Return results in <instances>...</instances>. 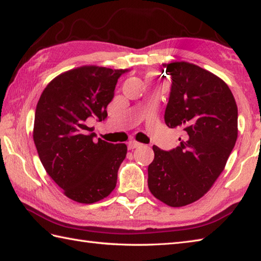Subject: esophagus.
<instances>
[{"label":"esophagus","instance_id":"esophagus-1","mask_svg":"<svg viewBox=\"0 0 261 261\" xmlns=\"http://www.w3.org/2000/svg\"><path fill=\"white\" fill-rule=\"evenodd\" d=\"M139 147H141V143L136 140H129V142H127V148H129L130 150H134V149Z\"/></svg>","mask_w":261,"mask_h":261}]
</instances>
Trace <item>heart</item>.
Masks as SVG:
<instances>
[{
	"label": "heart",
	"instance_id": "1",
	"mask_svg": "<svg viewBox=\"0 0 261 261\" xmlns=\"http://www.w3.org/2000/svg\"><path fill=\"white\" fill-rule=\"evenodd\" d=\"M153 77H154V75H153V74H149V75H148V79H149V80H152Z\"/></svg>",
	"mask_w": 261,
	"mask_h": 261
}]
</instances>
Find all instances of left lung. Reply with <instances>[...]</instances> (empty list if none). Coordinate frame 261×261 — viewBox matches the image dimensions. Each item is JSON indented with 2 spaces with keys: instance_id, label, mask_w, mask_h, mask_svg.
<instances>
[{
  "instance_id": "obj_1",
  "label": "left lung",
  "mask_w": 261,
  "mask_h": 261,
  "mask_svg": "<svg viewBox=\"0 0 261 261\" xmlns=\"http://www.w3.org/2000/svg\"><path fill=\"white\" fill-rule=\"evenodd\" d=\"M163 66L173 81L165 122L184 136L170 151L152 147L148 187L180 207L204 196L223 171L238 138V108L229 86L211 71L187 62Z\"/></svg>"
}]
</instances>
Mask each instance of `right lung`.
Segmentation results:
<instances>
[{
    "label": "right lung",
    "mask_w": 261,
    "mask_h": 261,
    "mask_svg": "<svg viewBox=\"0 0 261 261\" xmlns=\"http://www.w3.org/2000/svg\"><path fill=\"white\" fill-rule=\"evenodd\" d=\"M126 69L90 65L65 71L49 83L39 98L33 141L47 174L75 202L92 204L115 188L125 143L94 140L86 121L108 116L119 77Z\"/></svg>",
    "instance_id": "right-lung-1"
}]
</instances>
